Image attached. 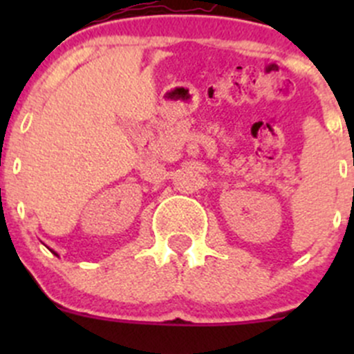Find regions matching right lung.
Listing matches in <instances>:
<instances>
[{"instance_id": "right-lung-1", "label": "right lung", "mask_w": 354, "mask_h": 354, "mask_svg": "<svg viewBox=\"0 0 354 354\" xmlns=\"http://www.w3.org/2000/svg\"><path fill=\"white\" fill-rule=\"evenodd\" d=\"M49 250H51V248H49ZM51 252H53V253H55V255H58V253H56V252H55V250H51Z\"/></svg>"}]
</instances>
